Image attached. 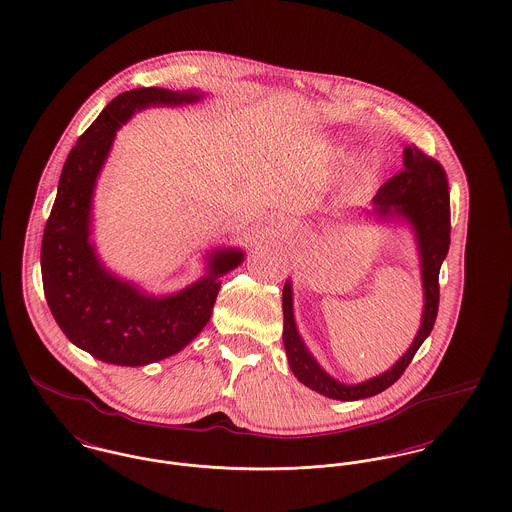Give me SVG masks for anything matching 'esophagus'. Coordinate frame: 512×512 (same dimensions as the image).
<instances>
[{
	"label": "esophagus",
	"instance_id": "obj_1",
	"mask_svg": "<svg viewBox=\"0 0 512 512\" xmlns=\"http://www.w3.org/2000/svg\"><path fill=\"white\" fill-rule=\"evenodd\" d=\"M276 228H278V230H280V232H282V230H284V228H288V224H286V222H284V220H280V222H278V224H276Z\"/></svg>",
	"mask_w": 512,
	"mask_h": 512
}]
</instances>
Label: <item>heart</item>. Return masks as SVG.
I'll use <instances>...</instances> for the list:
<instances>
[{"mask_svg": "<svg viewBox=\"0 0 512 512\" xmlns=\"http://www.w3.org/2000/svg\"><path fill=\"white\" fill-rule=\"evenodd\" d=\"M366 175V167L364 165H358L356 171H354V177H364Z\"/></svg>", "mask_w": 512, "mask_h": 512, "instance_id": "b5f03b06", "label": "heart"}]
</instances>
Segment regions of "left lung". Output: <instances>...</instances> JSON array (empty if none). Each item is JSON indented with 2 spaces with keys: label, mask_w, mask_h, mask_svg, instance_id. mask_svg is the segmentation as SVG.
Segmentation results:
<instances>
[{
  "label": "left lung",
  "mask_w": 512,
  "mask_h": 512,
  "mask_svg": "<svg viewBox=\"0 0 512 512\" xmlns=\"http://www.w3.org/2000/svg\"><path fill=\"white\" fill-rule=\"evenodd\" d=\"M358 216L372 218L382 224L399 222L411 228L421 263L423 315L413 343L403 356H399L392 368L370 380L345 384L335 380L319 366L314 354L306 347L302 335L298 333L294 319L292 280H286L282 288V343L286 349L288 364L294 376L304 386L317 394L339 401L366 399L388 390L397 382V378L409 366L423 341L433 331L438 312V273L450 247V193L442 165L436 159L427 158L419 148L405 146L401 173L384 183L376 197L372 198V208H360Z\"/></svg>",
  "instance_id": "8db88e82"
}]
</instances>
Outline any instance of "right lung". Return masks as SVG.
I'll return each mask as SVG.
<instances>
[{"label":"right lung","mask_w":512,"mask_h":512,"mask_svg":"<svg viewBox=\"0 0 512 512\" xmlns=\"http://www.w3.org/2000/svg\"><path fill=\"white\" fill-rule=\"evenodd\" d=\"M202 97L198 89L124 91L79 136L64 163L40 247L42 286L64 335L103 362L146 366L183 351L208 323L220 278L243 263L239 247L214 249L204 257V275L193 284L154 296L113 275L91 239L95 187L118 128L148 107L193 105Z\"/></svg>","instance_id":"add662e5"}]
</instances>
